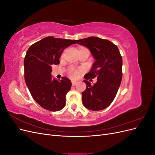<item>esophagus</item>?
Segmentation results:
<instances>
[{"label": "esophagus", "mask_w": 155, "mask_h": 155, "mask_svg": "<svg viewBox=\"0 0 155 155\" xmlns=\"http://www.w3.org/2000/svg\"><path fill=\"white\" fill-rule=\"evenodd\" d=\"M77 83H77L76 81H72V85H73V86H75V85H76Z\"/></svg>", "instance_id": "1"}]
</instances>
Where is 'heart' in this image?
<instances>
[{"label":"heart","instance_id":"1","mask_svg":"<svg viewBox=\"0 0 155 155\" xmlns=\"http://www.w3.org/2000/svg\"><path fill=\"white\" fill-rule=\"evenodd\" d=\"M69 74H70V77H72L73 78H76L78 76V72L76 70H75L74 68H70V70Z\"/></svg>","mask_w":155,"mask_h":155}]
</instances>
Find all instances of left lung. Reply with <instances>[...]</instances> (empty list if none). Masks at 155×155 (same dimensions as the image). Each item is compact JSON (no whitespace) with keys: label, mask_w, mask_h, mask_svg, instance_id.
Masks as SVG:
<instances>
[{"label":"left lung","mask_w":155,"mask_h":155,"mask_svg":"<svg viewBox=\"0 0 155 155\" xmlns=\"http://www.w3.org/2000/svg\"><path fill=\"white\" fill-rule=\"evenodd\" d=\"M76 42L90 50L96 59L91 71L84 76L87 88L82 92L83 104L92 110L105 109L113 101L122 79V58L118 46L96 37ZM94 77L97 78V82L91 85L87 80Z\"/></svg>","instance_id":"1"}]
</instances>
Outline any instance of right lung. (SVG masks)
<instances>
[{
  "instance_id": "obj_1",
  "label": "right lung",
  "mask_w": 155,
  "mask_h": 155,
  "mask_svg": "<svg viewBox=\"0 0 155 155\" xmlns=\"http://www.w3.org/2000/svg\"><path fill=\"white\" fill-rule=\"evenodd\" d=\"M76 40L46 37L30 46L24 60L25 79L34 100L50 111H59L66 104V94L72 83L66 77L51 78V66L59 64L64 48Z\"/></svg>"
}]
</instances>
